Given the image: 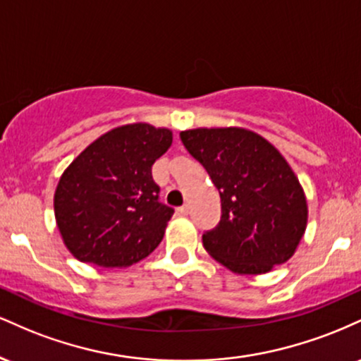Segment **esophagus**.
I'll return each mask as SVG.
<instances>
[{
  "label": "esophagus",
  "instance_id": "obj_1",
  "mask_svg": "<svg viewBox=\"0 0 361 361\" xmlns=\"http://www.w3.org/2000/svg\"><path fill=\"white\" fill-rule=\"evenodd\" d=\"M188 212H190L188 205H181L180 209H178V214H180V215H188Z\"/></svg>",
  "mask_w": 361,
  "mask_h": 361
}]
</instances>
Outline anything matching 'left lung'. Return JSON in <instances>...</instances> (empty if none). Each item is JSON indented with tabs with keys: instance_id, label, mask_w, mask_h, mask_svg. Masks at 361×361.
Instances as JSON below:
<instances>
[{
	"instance_id": "obj_1",
	"label": "left lung",
	"mask_w": 361,
	"mask_h": 361,
	"mask_svg": "<svg viewBox=\"0 0 361 361\" xmlns=\"http://www.w3.org/2000/svg\"><path fill=\"white\" fill-rule=\"evenodd\" d=\"M221 193V222L202 235L207 252L238 275H261L293 256L307 200L280 151L241 127L180 132Z\"/></svg>"
}]
</instances>
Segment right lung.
Here are the masks:
<instances>
[{"instance_id":"add662e5","label":"right lung","mask_w":361,"mask_h":361,"mask_svg":"<svg viewBox=\"0 0 361 361\" xmlns=\"http://www.w3.org/2000/svg\"><path fill=\"white\" fill-rule=\"evenodd\" d=\"M171 142L169 128L128 123L91 142L66 168L54 214L74 258L126 268L156 250L175 210L159 202L151 169Z\"/></svg>"}]
</instances>
